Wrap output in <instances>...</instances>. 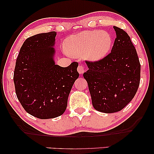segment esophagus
Here are the masks:
<instances>
[{"mask_svg":"<svg viewBox=\"0 0 154 154\" xmlns=\"http://www.w3.org/2000/svg\"><path fill=\"white\" fill-rule=\"evenodd\" d=\"M78 71H79V73L80 74H81V73H83L85 72V68H84V66L83 65H79V67H78Z\"/></svg>","mask_w":154,"mask_h":154,"instance_id":"1","label":"esophagus"}]
</instances>
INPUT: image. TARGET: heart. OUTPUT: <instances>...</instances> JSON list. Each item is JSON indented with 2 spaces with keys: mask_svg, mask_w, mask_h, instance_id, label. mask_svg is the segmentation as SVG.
Here are the masks:
<instances>
[{
  "mask_svg": "<svg viewBox=\"0 0 154 154\" xmlns=\"http://www.w3.org/2000/svg\"><path fill=\"white\" fill-rule=\"evenodd\" d=\"M112 38L106 31H88L70 35L65 41L67 53L73 57L87 56L90 60L104 57L112 47Z\"/></svg>",
  "mask_w": 154,
  "mask_h": 154,
  "instance_id": "1",
  "label": "heart"
}]
</instances>
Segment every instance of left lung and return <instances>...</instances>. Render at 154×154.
I'll list each match as a JSON object with an SVG mask.
<instances>
[{"instance_id": "obj_1", "label": "left lung", "mask_w": 154, "mask_h": 154, "mask_svg": "<svg viewBox=\"0 0 154 154\" xmlns=\"http://www.w3.org/2000/svg\"><path fill=\"white\" fill-rule=\"evenodd\" d=\"M110 53L97 61H85L83 77L88 82L93 107L100 112H118L134 98L140 83L141 65L130 38L122 29Z\"/></svg>"}]
</instances>
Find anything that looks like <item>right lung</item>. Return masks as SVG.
<instances>
[{
    "mask_svg": "<svg viewBox=\"0 0 154 154\" xmlns=\"http://www.w3.org/2000/svg\"><path fill=\"white\" fill-rule=\"evenodd\" d=\"M57 33H38L27 38L20 48L13 81L17 97L27 113L40 119L62 115L75 80L79 63L67 67L54 64Z\"/></svg>",
    "mask_w": 154,
    "mask_h": 154,
    "instance_id": "add662e5",
    "label": "right lung"
}]
</instances>
